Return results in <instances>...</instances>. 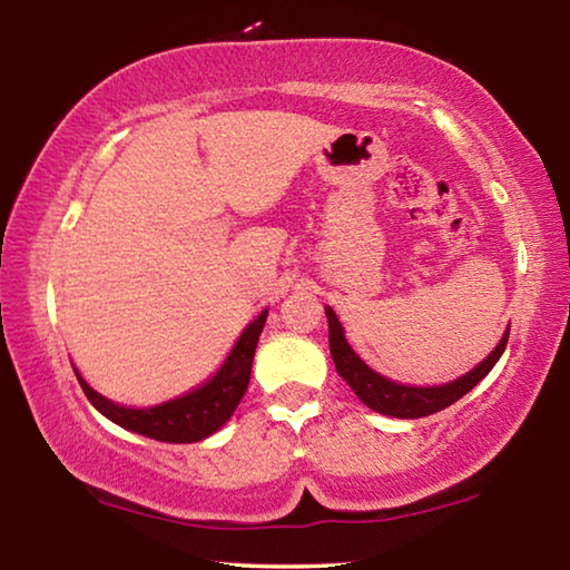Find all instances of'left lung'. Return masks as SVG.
<instances>
[{"instance_id": "left-lung-1", "label": "left lung", "mask_w": 570, "mask_h": 570, "mask_svg": "<svg viewBox=\"0 0 570 570\" xmlns=\"http://www.w3.org/2000/svg\"><path fill=\"white\" fill-rule=\"evenodd\" d=\"M324 314H326V322H330V352L340 377L350 384L356 397H360L366 407L380 414H387V417H400V420L428 417V414H435L440 410L450 407V404H455L460 397H465L478 382L488 377L490 370H493L500 356H503L508 334H510V326H508L505 334L500 336L495 350L490 352L480 364L472 366L470 372L462 374V377L445 384L417 387V384L394 382L390 377H384V374L374 372L372 366H366L362 356L352 350L350 342H346L344 326L340 320H336L334 308L324 306Z\"/></svg>"}]
</instances>
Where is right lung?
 Wrapping results in <instances>:
<instances>
[{
  "label": "right lung",
  "mask_w": 570,
  "mask_h": 570,
  "mask_svg": "<svg viewBox=\"0 0 570 570\" xmlns=\"http://www.w3.org/2000/svg\"><path fill=\"white\" fill-rule=\"evenodd\" d=\"M268 308L256 316L254 322L244 326V332L230 346L224 364L210 374L198 387L178 394V397L166 400L150 407H128V404L112 402L92 390L80 372L75 370V377L80 382L82 392L88 394L92 407L105 414L110 422L120 424L122 430L138 432L142 438L173 442V445H186V442H200L218 432L236 412L240 397L248 390L250 364H254L256 344L266 324Z\"/></svg>",
  "instance_id": "add662e5"
}]
</instances>
